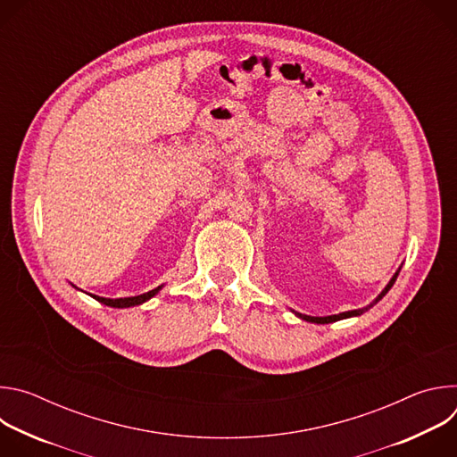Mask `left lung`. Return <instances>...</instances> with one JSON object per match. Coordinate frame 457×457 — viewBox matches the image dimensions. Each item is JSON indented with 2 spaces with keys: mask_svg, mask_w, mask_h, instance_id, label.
Segmentation results:
<instances>
[{
  "mask_svg": "<svg viewBox=\"0 0 457 457\" xmlns=\"http://www.w3.org/2000/svg\"><path fill=\"white\" fill-rule=\"evenodd\" d=\"M400 273V271H398ZM398 273L393 277V280H390L388 284H386V287L381 291V295L374 300V303L378 302V300H381L385 295H386V291L395 286V282H396V278H398ZM374 303H370L369 307H372ZM369 307H365V309H356V311H347V312H340V314H333V316H305V314H298L302 320H307V321H314V323H329V321H337V320H342V318H349V316H358V314H361L363 311H367Z\"/></svg>",
  "mask_w": 457,
  "mask_h": 457,
  "instance_id": "1",
  "label": "left lung"
}]
</instances>
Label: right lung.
I'll use <instances>...</instances> for the list:
<instances>
[{
  "label": "right lung",
  "mask_w": 457,
  "mask_h": 457,
  "mask_svg": "<svg viewBox=\"0 0 457 457\" xmlns=\"http://www.w3.org/2000/svg\"><path fill=\"white\" fill-rule=\"evenodd\" d=\"M159 289H161V286L155 287V289H152V291H148V293H145V295L129 296V298H115V300H112V298H103V296H94V298H96L97 302L108 305V307H117V309H119V307H132V305H139V303L150 300L154 295L159 293Z\"/></svg>",
  "instance_id": "add662e5"
}]
</instances>
